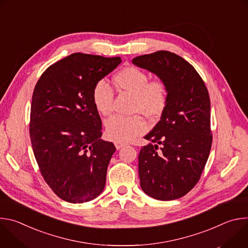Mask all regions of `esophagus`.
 Instances as JSON below:
<instances>
[{"label":"esophagus","instance_id":"obj_1","mask_svg":"<svg viewBox=\"0 0 248 248\" xmlns=\"http://www.w3.org/2000/svg\"><path fill=\"white\" fill-rule=\"evenodd\" d=\"M115 146L119 150V149L123 148L124 146H125V143H124V142H115Z\"/></svg>","mask_w":248,"mask_h":248}]
</instances>
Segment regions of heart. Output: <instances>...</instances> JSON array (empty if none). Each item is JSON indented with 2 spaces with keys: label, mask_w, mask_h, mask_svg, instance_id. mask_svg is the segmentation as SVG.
Instances as JSON below:
<instances>
[{
  "label": "heart",
  "mask_w": 248,
  "mask_h": 248,
  "mask_svg": "<svg viewBox=\"0 0 248 248\" xmlns=\"http://www.w3.org/2000/svg\"><path fill=\"white\" fill-rule=\"evenodd\" d=\"M116 85L133 95L132 111L141 112L149 119L160 117L168 103V89L159 79L149 80L148 75L136 66H126L115 76ZM114 91L105 79L97 81L92 89V101L96 111L109 116L113 110ZM106 134L116 142H127L146 130L140 115L124 117L116 115L106 121Z\"/></svg>",
  "instance_id": "obj_1"
}]
</instances>
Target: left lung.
<instances>
[{"mask_svg": "<svg viewBox=\"0 0 248 248\" xmlns=\"http://www.w3.org/2000/svg\"><path fill=\"white\" fill-rule=\"evenodd\" d=\"M132 63L155 74L168 89L161 120L145 136L156 144L139 152L140 186L157 200L181 198L198 183L211 150L207 87L188 62L169 51L138 56Z\"/></svg>", "mask_w": 248, "mask_h": 248, "instance_id": "obj_1", "label": "left lung"}]
</instances>
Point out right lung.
<instances>
[{
  "label": "right lung",
  "instance_id": "right-lung-1",
  "mask_svg": "<svg viewBox=\"0 0 248 248\" xmlns=\"http://www.w3.org/2000/svg\"><path fill=\"white\" fill-rule=\"evenodd\" d=\"M122 62L75 53L50 65L35 85L29 133L41 174L51 189L69 203H83L102 193L116 151L104 141L92 89Z\"/></svg>",
  "mask_w": 248,
  "mask_h": 248
}]
</instances>
